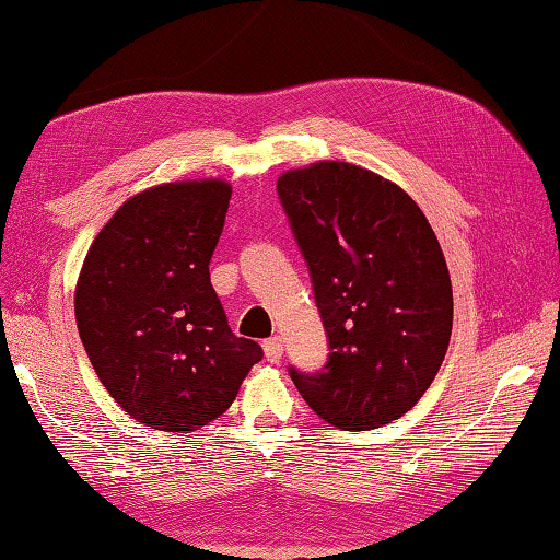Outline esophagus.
Wrapping results in <instances>:
<instances>
[{"label": "esophagus", "instance_id": "obj_1", "mask_svg": "<svg viewBox=\"0 0 560 560\" xmlns=\"http://www.w3.org/2000/svg\"><path fill=\"white\" fill-rule=\"evenodd\" d=\"M262 351H266V358H268L270 363H280L282 351H284L282 339H278V336H272V339L262 341Z\"/></svg>", "mask_w": 560, "mask_h": 560}]
</instances>
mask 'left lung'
I'll list each match as a JSON object with an SVG mask.
<instances>
[{"label":"left lung","instance_id":"8db88e82","mask_svg":"<svg viewBox=\"0 0 560 560\" xmlns=\"http://www.w3.org/2000/svg\"><path fill=\"white\" fill-rule=\"evenodd\" d=\"M278 195L310 266L329 361L290 368L316 415L377 429L434 383L453 326V292L434 229L402 187L373 171L319 161L278 177Z\"/></svg>","mask_w":560,"mask_h":560}]
</instances>
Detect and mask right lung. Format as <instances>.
<instances>
[{"mask_svg":"<svg viewBox=\"0 0 560 560\" xmlns=\"http://www.w3.org/2000/svg\"><path fill=\"white\" fill-rule=\"evenodd\" d=\"M231 185L143 189L94 236L75 319L94 373L129 417L189 434L224 415L262 348L238 339L209 280Z\"/></svg>","mask_w":560,"mask_h":560,"instance_id":"obj_1","label":"right lung"}]
</instances>
